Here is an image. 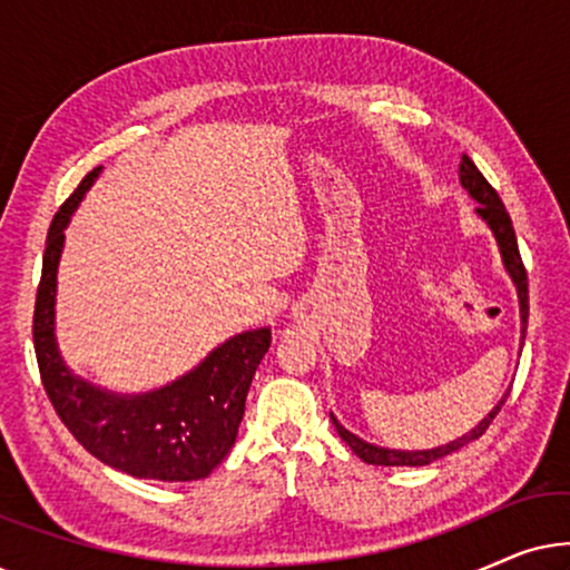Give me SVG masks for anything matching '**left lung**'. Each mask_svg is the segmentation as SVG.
Segmentation results:
<instances>
[{
	"mask_svg": "<svg viewBox=\"0 0 570 570\" xmlns=\"http://www.w3.org/2000/svg\"><path fill=\"white\" fill-rule=\"evenodd\" d=\"M459 181L466 191H470V197L478 202V213L482 220L488 223V228L493 230L495 236V244H498V252H501V259H503V267L509 272V277L513 279V285H517V295H519V314H521V340L527 337V316H529V285H527V269H524V262H521V254H519V244H517V233H513V225H511V217L505 213L501 197H498V191L493 189L485 181V176L480 174L478 166L470 160V155H462V163H459ZM524 345V342H521ZM509 396V394H505ZM505 396L501 402L495 404L493 410L488 412V417H482L478 425L472 428L470 433L462 435V439L446 443V446H435V449H425V451H396V449H384V446H373V443L357 439L355 433H350L345 425H340V420L332 417L334 428H337L340 439L347 443L350 449H353V454H357L363 459L365 464H381V466H425L435 462V459L446 456V454H454L466 443L480 439L482 433L488 431L490 423H493V417L501 412Z\"/></svg>",
	"mask_w": 570,
	"mask_h": 570,
	"instance_id": "obj_1",
	"label": "left lung"
}]
</instances>
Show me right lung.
I'll return each mask as SVG.
<instances>
[{"instance_id":"1","label":"right lung","mask_w":570,"mask_h":570,"mask_svg":"<svg viewBox=\"0 0 570 570\" xmlns=\"http://www.w3.org/2000/svg\"><path fill=\"white\" fill-rule=\"evenodd\" d=\"M104 168H92L53 215L46 236L33 311V345L46 394L67 431L100 462L139 480H202L223 462L238 435L246 394L269 350L272 332H244L213 350L197 368L147 394H114L75 376L53 337L57 269L65 228Z\"/></svg>"}]
</instances>
